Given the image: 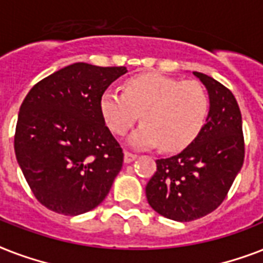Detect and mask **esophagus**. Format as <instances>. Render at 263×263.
<instances>
[{"mask_svg": "<svg viewBox=\"0 0 263 263\" xmlns=\"http://www.w3.org/2000/svg\"><path fill=\"white\" fill-rule=\"evenodd\" d=\"M136 154H132V153H128L125 152L124 153V162L125 164H129V162H132V161H135L136 160Z\"/></svg>", "mask_w": 263, "mask_h": 263, "instance_id": "1", "label": "esophagus"}]
</instances>
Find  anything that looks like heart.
<instances>
[{"label":"heart","mask_w":263,"mask_h":263,"mask_svg":"<svg viewBox=\"0 0 263 263\" xmlns=\"http://www.w3.org/2000/svg\"><path fill=\"white\" fill-rule=\"evenodd\" d=\"M209 97L198 82L142 73L132 76L123 91L110 87L99 98V110L116 135H125L136 120L143 123L128 138L135 148L162 144L168 152L187 147L203 129L209 116Z\"/></svg>","instance_id":"obj_1"}]
</instances>
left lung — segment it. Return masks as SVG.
<instances>
[{"label": "left lung", "instance_id": "left-lung-1", "mask_svg": "<svg viewBox=\"0 0 263 263\" xmlns=\"http://www.w3.org/2000/svg\"><path fill=\"white\" fill-rule=\"evenodd\" d=\"M209 95L203 129L177 156L157 160L146 185L148 204L169 220L187 222L216 210L245 161L241 113L236 98L210 76L192 72Z\"/></svg>", "mask_w": 263, "mask_h": 263}]
</instances>
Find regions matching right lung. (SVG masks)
<instances>
[{"label": "right lung", "mask_w": 263, "mask_h": 263, "mask_svg": "<svg viewBox=\"0 0 263 263\" xmlns=\"http://www.w3.org/2000/svg\"><path fill=\"white\" fill-rule=\"evenodd\" d=\"M125 67L75 63L31 88L18 111L14 153L34 192L64 216L102 202L123 166V150L105 125L99 98Z\"/></svg>", "instance_id": "obj_1"}]
</instances>
